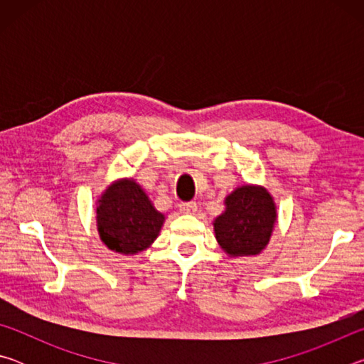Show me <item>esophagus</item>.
I'll return each instance as SVG.
<instances>
[{
    "label": "esophagus",
    "instance_id": "1",
    "mask_svg": "<svg viewBox=\"0 0 364 364\" xmlns=\"http://www.w3.org/2000/svg\"><path fill=\"white\" fill-rule=\"evenodd\" d=\"M180 210L183 213H196L197 212V204H196V202H181Z\"/></svg>",
    "mask_w": 364,
    "mask_h": 364
}]
</instances>
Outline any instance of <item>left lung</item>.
Returning a JSON list of instances; mask_svg holds the SVG:
<instances>
[{"mask_svg": "<svg viewBox=\"0 0 364 364\" xmlns=\"http://www.w3.org/2000/svg\"><path fill=\"white\" fill-rule=\"evenodd\" d=\"M215 220V236L228 255H257L268 244L276 221L273 197L262 186H242L226 197Z\"/></svg>", "mask_w": 364, "mask_h": 364, "instance_id": "left-lung-1", "label": "left lung"}]
</instances>
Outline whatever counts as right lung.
Wrapping results in <instances>:
<instances>
[{
	"label": "right lung",
	"mask_w": 364,
	"mask_h": 364,
	"mask_svg": "<svg viewBox=\"0 0 364 364\" xmlns=\"http://www.w3.org/2000/svg\"><path fill=\"white\" fill-rule=\"evenodd\" d=\"M97 231L110 250L133 255L156 241L165 217L133 180H120L106 189L96 208Z\"/></svg>",
	"instance_id": "1"
}]
</instances>
